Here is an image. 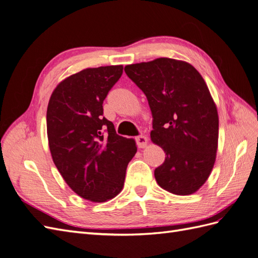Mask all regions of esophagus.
Returning <instances> with one entry per match:
<instances>
[{
	"mask_svg": "<svg viewBox=\"0 0 258 258\" xmlns=\"http://www.w3.org/2000/svg\"><path fill=\"white\" fill-rule=\"evenodd\" d=\"M136 142H137V145L139 146V148L143 149L146 146V143H148V138H146L145 136H138V137H136Z\"/></svg>",
	"mask_w": 258,
	"mask_h": 258,
	"instance_id": "obj_1",
	"label": "esophagus"
}]
</instances>
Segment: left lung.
I'll return each mask as SVG.
<instances>
[{"label": "left lung", "mask_w": 258, "mask_h": 258, "mask_svg": "<svg viewBox=\"0 0 258 258\" xmlns=\"http://www.w3.org/2000/svg\"><path fill=\"white\" fill-rule=\"evenodd\" d=\"M142 90L153 117L152 141L166 153L154 170L157 183L189 196L205 183L218 145V114L204 79L192 65L157 58L124 67Z\"/></svg>", "instance_id": "obj_1"}]
</instances>
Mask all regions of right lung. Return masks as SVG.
<instances>
[{"label":"right lung","instance_id":"obj_1","mask_svg":"<svg viewBox=\"0 0 258 258\" xmlns=\"http://www.w3.org/2000/svg\"><path fill=\"white\" fill-rule=\"evenodd\" d=\"M123 67L87 68L62 80L46 112L47 138L53 162L79 197L102 203L123 186L135 156L132 139L116 134L103 116V102L119 80Z\"/></svg>","mask_w":258,"mask_h":258}]
</instances>
